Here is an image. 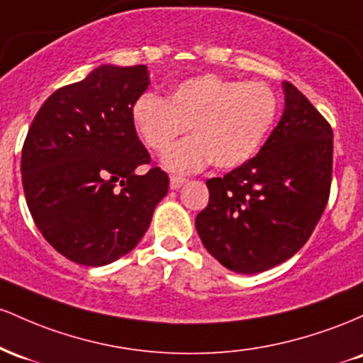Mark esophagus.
Wrapping results in <instances>:
<instances>
[{
	"instance_id": "esophagus-1",
	"label": "esophagus",
	"mask_w": 363,
	"mask_h": 363,
	"mask_svg": "<svg viewBox=\"0 0 363 363\" xmlns=\"http://www.w3.org/2000/svg\"><path fill=\"white\" fill-rule=\"evenodd\" d=\"M185 178L183 177H177V174H173V177H169V186L171 190H178L182 185H185Z\"/></svg>"
}]
</instances>
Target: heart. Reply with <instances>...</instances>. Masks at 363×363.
Here are the masks:
<instances>
[{
  "label": "heart",
  "instance_id": "b5f03b06",
  "mask_svg": "<svg viewBox=\"0 0 363 363\" xmlns=\"http://www.w3.org/2000/svg\"><path fill=\"white\" fill-rule=\"evenodd\" d=\"M276 111L278 97L266 82L206 73L182 80L166 99L142 94L130 115L137 135L154 152L168 149L190 127L194 137L169 149L162 164L194 171L209 161L219 169L247 162L269 133Z\"/></svg>",
  "mask_w": 363,
  "mask_h": 363
}]
</instances>
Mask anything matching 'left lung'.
<instances>
[{
  "mask_svg": "<svg viewBox=\"0 0 363 363\" xmlns=\"http://www.w3.org/2000/svg\"><path fill=\"white\" fill-rule=\"evenodd\" d=\"M259 154L207 180L209 203L195 218L203 247L240 274L284 262L305 245L331 190L333 130L295 85Z\"/></svg>",
  "mask_w": 363,
  "mask_h": 363,
  "instance_id": "obj_1",
  "label": "left lung"
}]
</instances>
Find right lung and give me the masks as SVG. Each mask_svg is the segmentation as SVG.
<instances>
[{"label": "right lung", "mask_w": 363, "mask_h": 363, "mask_svg": "<svg viewBox=\"0 0 363 363\" xmlns=\"http://www.w3.org/2000/svg\"><path fill=\"white\" fill-rule=\"evenodd\" d=\"M147 85L145 65H101L52 92L28 128L22 149L28 211L72 262L99 267L123 257L168 194L161 168L135 173L150 156L130 113Z\"/></svg>", "instance_id": "1"}]
</instances>
